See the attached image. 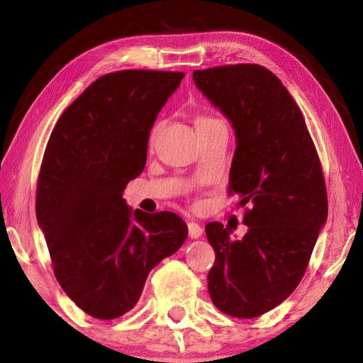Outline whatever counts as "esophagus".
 I'll use <instances>...</instances> for the list:
<instances>
[{"mask_svg":"<svg viewBox=\"0 0 363 363\" xmlns=\"http://www.w3.org/2000/svg\"><path fill=\"white\" fill-rule=\"evenodd\" d=\"M187 227H189V237L190 238H200L201 233H203V227H201L200 224H196V223H189Z\"/></svg>","mask_w":363,"mask_h":363,"instance_id":"obj_1","label":"esophagus"}]
</instances>
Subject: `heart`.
I'll use <instances>...</instances> for the list:
<instances>
[{
  "instance_id": "1",
  "label": "heart",
  "mask_w": 363,
  "mask_h": 363,
  "mask_svg": "<svg viewBox=\"0 0 363 363\" xmlns=\"http://www.w3.org/2000/svg\"><path fill=\"white\" fill-rule=\"evenodd\" d=\"M216 123H220V120H218V118H213V116H200L199 121H196V128H199V130H201V128H206V126L216 125ZM157 133H158V125H155V126L152 128V131H150V138H149V143H150V144L153 143V139H155Z\"/></svg>"
}]
</instances>
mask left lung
<instances>
[{"instance_id": "obj_1", "label": "left lung", "mask_w": 363, "mask_h": 363, "mask_svg": "<svg viewBox=\"0 0 363 363\" xmlns=\"http://www.w3.org/2000/svg\"><path fill=\"white\" fill-rule=\"evenodd\" d=\"M194 82L230 120L237 136L229 194L245 208L240 240L220 223L206 224L216 253L208 290L220 312L266 314L294 291L327 220V186L298 104L266 67L195 70Z\"/></svg>"}]
</instances>
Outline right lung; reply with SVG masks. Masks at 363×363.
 <instances>
[{"instance_id": "add662e5", "label": "right lung", "mask_w": 363, "mask_h": 363, "mask_svg": "<svg viewBox=\"0 0 363 363\" xmlns=\"http://www.w3.org/2000/svg\"><path fill=\"white\" fill-rule=\"evenodd\" d=\"M182 72L120 70L99 77L64 110L36 184V219L54 275L91 317L131 311L150 270L187 238L177 214L131 211L126 184L143 173L149 134Z\"/></svg>"}]
</instances>
